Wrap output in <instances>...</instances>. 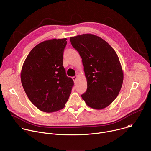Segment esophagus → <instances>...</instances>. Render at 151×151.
<instances>
[{
  "mask_svg": "<svg viewBox=\"0 0 151 151\" xmlns=\"http://www.w3.org/2000/svg\"><path fill=\"white\" fill-rule=\"evenodd\" d=\"M77 78H78V76L76 75V76H73V77H72V79H73V80L74 81H75L76 80Z\"/></svg>",
  "mask_w": 151,
  "mask_h": 151,
  "instance_id": "esophagus-1",
  "label": "esophagus"
}]
</instances>
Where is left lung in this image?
<instances>
[{
    "label": "left lung",
    "instance_id": "1",
    "mask_svg": "<svg viewBox=\"0 0 151 151\" xmlns=\"http://www.w3.org/2000/svg\"><path fill=\"white\" fill-rule=\"evenodd\" d=\"M70 40L82 59L87 78V90L82 98L91 108H105L116 98L123 82V71L116 52L94 35L83 34Z\"/></svg>",
    "mask_w": 151,
    "mask_h": 151
}]
</instances>
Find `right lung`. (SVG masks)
Here are the masks:
<instances>
[{
	"mask_svg": "<svg viewBox=\"0 0 151 151\" xmlns=\"http://www.w3.org/2000/svg\"><path fill=\"white\" fill-rule=\"evenodd\" d=\"M66 40L53 39L40 43L23 63L21 83L29 100L42 112L62 109L71 94L74 83L63 66Z\"/></svg>",
	"mask_w": 151,
	"mask_h": 151,
	"instance_id": "add662e5",
	"label": "right lung"
}]
</instances>
